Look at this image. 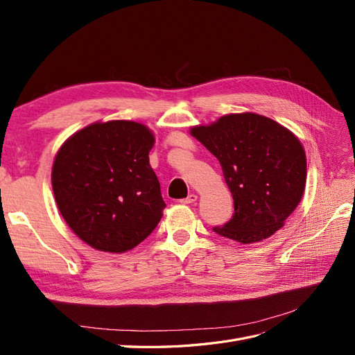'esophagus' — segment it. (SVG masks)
<instances>
[{
    "mask_svg": "<svg viewBox=\"0 0 355 355\" xmlns=\"http://www.w3.org/2000/svg\"><path fill=\"white\" fill-rule=\"evenodd\" d=\"M197 201V196L196 194H189L185 200H182V202L184 204H192V202H196Z\"/></svg>",
    "mask_w": 355,
    "mask_h": 355,
    "instance_id": "1",
    "label": "esophagus"
}]
</instances>
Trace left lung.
Wrapping results in <instances>:
<instances>
[{"label": "left lung", "instance_id": "1", "mask_svg": "<svg viewBox=\"0 0 355 355\" xmlns=\"http://www.w3.org/2000/svg\"><path fill=\"white\" fill-rule=\"evenodd\" d=\"M189 133L219 159L234 198V216L213 231L241 244L280 230L304 197L306 155L299 139L271 118L228 114Z\"/></svg>", "mask_w": 355, "mask_h": 355}]
</instances>
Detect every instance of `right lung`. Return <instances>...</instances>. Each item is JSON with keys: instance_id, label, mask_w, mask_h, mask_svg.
I'll list each match as a JSON object with an SVG mask.
<instances>
[{"instance_id": "right-lung-1", "label": "right lung", "mask_w": 355, "mask_h": 355, "mask_svg": "<svg viewBox=\"0 0 355 355\" xmlns=\"http://www.w3.org/2000/svg\"><path fill=\"white\" fill-rule=\"evenodd\" d=\"M154 133L127 120L98 121L62 144L53 161L58 209L80 240L124 253L151 234L166 202L149 164Z\"/></svg>"}]
</instances>
